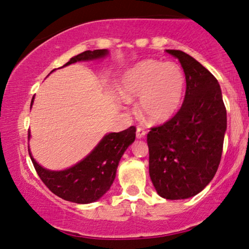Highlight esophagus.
Returning <instances> with one entry per match:
<instances>
[{
	"instance_id": "1",
	"label": "esophagus",
	"mask_w": 249,
	"mask_h": 249,
	"mask_svg": "<svg viewBox=\"0 0 249 249\" xmlns=\"http://www.w3.org/2000/svg\"><path fill=\"white\" fill-rule=\"evenodd\" d=\"M136 136H137V138H144L145 136H146V130L144 128H142V127H138L137 128V130H136Z\"/></svg>"
}]
</instances>
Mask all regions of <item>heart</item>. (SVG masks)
Masks as SVG:
<instances>
[{
	"instance_id": "obj_1",
	"label": "heart",
	"mask_w": 249,
	"mask_h": 249,
	"mask_svg": "<svg viewBox=\"0 0 249 249\" xmlns=\"http://www.w3.org/2000/svg\"><path fill=\"white\" fill-rule=\"evenodd\" d=\"M186 77L172 62L145 60L128 70L122 78V101H139V112L151 124H161L178 112L185 93Z\"/></svg>"
}]
</instances>
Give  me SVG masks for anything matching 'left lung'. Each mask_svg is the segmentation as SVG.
<instances>
[{
	"label": "left lung",
	"mask_w": 249,
	"mask_h": 249,
	"mask_svg": "<svg viewBox=\"0 0 249 249\" xmlns=\"http://www.w3.org/2000/svg\"><path fill=\"white\" fill-rule=\"evenodd\" d=\"M177 57L186 76V95L175 117L147 134L149 177L165 199H186L215 176L227 130V110L216 78L182 51Z\"/></svg>",
	"instance_id": "obj_1"
}]
</instances>
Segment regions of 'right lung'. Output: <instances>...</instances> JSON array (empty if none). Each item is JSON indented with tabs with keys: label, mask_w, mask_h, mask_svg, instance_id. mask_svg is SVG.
I'll return each mask as SVG.
<instances>
[{
	"label": "right lung",
	"mask_w": 249,
	"mask_h": 249,
	"mask_svg": "<svg viewBox=\"0 0 249 249\" xmlns=\"http://www.w3.org/2000/svg\"><path fill=\"white\" fill-rule=\"evenodd\" d=\"M107 55V50L85 51L71 57L69 62L63 67L81 61L87 62L104 59ZM34 98L35 97H33L30 107L34 103ZM135 138L136 128L134 125L124 131L107 134L86 158L61 171L43 168L33 158L29 146L28 151L39 178L51 192L69 202L89 204L96 202L110 189L117 175L119 162L125 149L135 142ZM28 139H30V131H28Z\"/></svg>",
	"instance_id": "1"
}]
</instances>
